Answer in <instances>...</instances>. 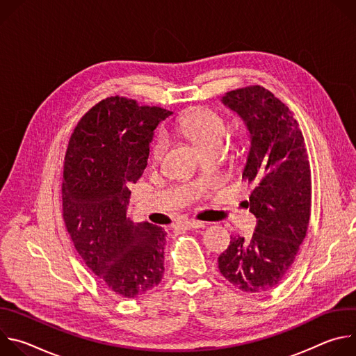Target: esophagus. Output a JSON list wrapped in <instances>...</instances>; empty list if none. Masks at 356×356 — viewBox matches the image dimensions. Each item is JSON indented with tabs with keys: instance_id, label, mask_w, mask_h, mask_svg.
<instances>
[{
	"instance_id": "esophagus-1",
	"label": "esophagus",
	"mask_w": 356,
	"mask_h": 356,
	"mask_svg": "<svg viewBox=\"0 0 356 356\" xmlns=\"http://www.w3.org/2000/svg\"><path fill=\"white\" fill-rule=\"evenodd\" d=\"M179 227L183 228V229H197V228L204 227V224L198 222V221H184V222L179 224Z\"/></svg>"
}]
</instances>
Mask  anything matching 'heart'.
I'll use <instances>...</instances> for the list:
<instances>
[{
  "instance_id": "obj_1",
  "label": "heart",
  "mask_w": 356,
  "mask_h": 356,
  "mask_svg": "<svg viewBox=\"0 0 356 356\" xmlns=\"http://www.w3.org/2000/svg\"><path fill=\"white\" fill-rule=\"evenodd\" d=\"M176 131L187 138L202 154L213 149H221L225 134L227 124L225 120L213 110L197 108L186 115H183L177 125ZM168 149V140L163 136H159L150 149V161L158 163Z\"/></svg>"
}]
</instances>
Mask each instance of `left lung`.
<instances>
[{"label": "left lung", "instance_id": "left-lung-1", "mask_svg": "<svg viewBox=\"0 0 356 356\" xmlns=\"http://www.w3.org/2000/svg\"><path fill=\"white\" fill-rule=\"evenodd\" d=\"M221 101L249 132L242 179L255 186L245 202L257 227L248 239L231 236L218 268L239 290L262 293L283 280L306 238L312 210L309 155L291 111L269 90L238 88Z\"/></svg>", "mask_w": 356, "mask_h": 356}]
</instances>
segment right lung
Segmentation results:
<instances>
[{
	"mask_svg": "<svg viewBox=\"0 0 356 356\" xmlns=\"http://www.w3.org/2000/svg\"><path fill=\"white\" fill-rule=\"evenodd\" d=\"M172 113L110 97L74 128L63 169V220L76 250L110 290L127 298L162 280L166 232L127 217L129 184L142 176L156 127Z\"/></svg>",
	"mask_w": 356,
	"mask_h": 356,
	"instance_id": "add662e5",
	"label": "right lung"
}]
</instances>
